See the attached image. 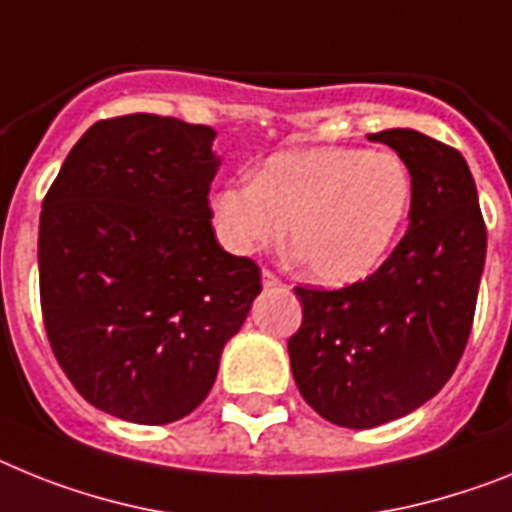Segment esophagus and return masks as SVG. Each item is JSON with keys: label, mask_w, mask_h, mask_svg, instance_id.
I'll use <instances>...</instances> for the list:
<instances>
[{"label": "esophagus", "mask_w": 512, "mask_h": 512, "mask_svg": "<svg viewBox=\"0 0 512 512\" xmlns=\"http://www.w3.org/2000/svg\"><path fill=\"white\" fill-rule=\"evenodd\" d=\"M263 286L265 289H281L283 281L273 273V270H263Z\"/></svg>", "instance_id": "1"}]
</instances>
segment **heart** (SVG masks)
Listing matches in <instances>:
<instances>
[{"instance_id": "obj_1", "label": "heart", "mask_w": 512, "mask_h": 512, "mask_svg": "<svg viewBox=\"0 0 512 512\" xmlns=\"http://www.w3.org/2000/svg\"><path fill=\"white\" fill-rule=\"evenodd\" d=\"M411 200L414 179L395 153L322 145L270 156L252 182L221 187L213 223L239 255L273 247L289 226L304 273L322 286H346L380 268Z\"/></svg>"}]
</instances>
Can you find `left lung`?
Here are the masks:
<instances>
[{"mask_svg": "<svg viewBox=\"0 0 512 512\" xmlns=\"http://www.w3.org/2000/svg\"><path fill=\"white\" fill-rule=\"evenodd\" d=\"M367 137L409 166V231L364 281L338 291L296 286L304 315L289 338L302 398L349 429L401 419L440 393L466 349L487 257L466 158L416 130Z\"/></svg>", "mask_w": 512, "mask_h": 512, "instance_id": "obj_1", "label": "left lung"}]
</instances>
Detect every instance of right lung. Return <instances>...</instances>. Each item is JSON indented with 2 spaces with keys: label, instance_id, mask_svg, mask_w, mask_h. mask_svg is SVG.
<instances>
[{
  "label": "right lung",
  "instance_id": "right-lung-1",
  "mask_svg": "<svg viewBox=\"0 0 512 512\" xmlns=\"http://www.w3.org/2000/svg\"><path fill=\"white\" fill-rule=\"evenodd\" d=\"M216 132L156 114L96 122L64 158L38 229L46 336L85 401L169 424L205 401L260 268L218 244Z\"/></svg>",
  "mask_w": 512,
  "mask_h": 512
}]
</instances>
